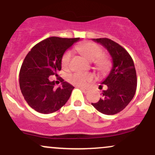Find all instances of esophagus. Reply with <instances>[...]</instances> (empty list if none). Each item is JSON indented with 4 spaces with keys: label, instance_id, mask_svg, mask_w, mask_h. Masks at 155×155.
I'll return each instance as SVG.
<instances>
[{
    "label": "esophagus",
    "instance_id": "esophagus-1",
    "mask_svg": "<svg viewBox=\"0 0 155 155\" xmlns=\"http://www.w3.org/2000/svg\"><path fill=\"white\" fill-rule=\"evenodd\" d=\"M80 89H81V90H82V91L84 92V93H87V92L88 91H89V90L87 88H85V87H79Z\"/></svg>",
    "mask_w": 155,
    "mask_h": 155
}]
</instances>
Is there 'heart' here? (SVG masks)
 Listing matches in <instances>:
<instances>
[{
	"label": "heart",
	"instance_id": "b5f03b06",
	"mask_svg": "<svg viewBox=\"0 0 155 155\" xmlns=\"http://www.w3.org/2000/svg\"><path fill=\"white\" fill-rule=\"evenodd\" d=\"M76 49L86 59L90 61H94L95 66L99 71L106 72L108 70L110 67L109 60L102 54V49L97 44L93 42L86 41L78 45ZM71 55V51H67L62 57L61 65L64 69H68L69 68ZM92 79V74L82 73H74L68 76L69 82L78 86H84L87 81H91Z\"/></svg>",
	"mask_w": 155,
	"mask_h": 155
}]
</instances>
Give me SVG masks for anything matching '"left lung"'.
Here are the masks:
<instances>
[{"label": "left lung", "instance_id": "8db88e82", "mask_svg": "<svg viewBox=\"0 0 155 155\" xmlns=\"http://www.w3.org/2000/svg\"><path fill=\"white\" fill-rule=\"evenodd\" d=\"M92 41L107 49L112 58V68L101 83L106 85V90H103L98 102L92 105L104 114H115L129 104L136 93L137 76L134 63L129 53L111 39L92 38Z\"/></svg>", "mask_w": 155, "mask_h": 155}]
</instances>
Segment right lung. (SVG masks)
<instances>
[{
	"mask_svg": "<svg viewBox=\"0 0 155 155\" xmlns=\"http://www.w3.org/2000/svg\"><path fill=\"white\" fill-rule=\"evenodd\" d=\"M80 38L49 37L28 53L19 71V87L28 104L35 111L50 114L66 104L74 87L61 79L62 86L54 87L50 76H58L65 51Z\"/></svg>",
	"mask_w": 155,
	"mask_h": 155,
	"instance_id": "obj_1",
	"label": "right lung"
}]
</instances>
